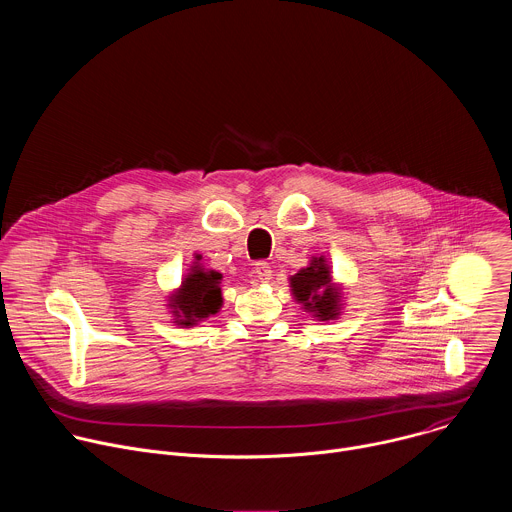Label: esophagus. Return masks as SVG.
I'll use <instances>...</instances> for the list:
<instances>
[{"instance_id":"1","label":"esophagus","mask_w":512,"mask_h":512,"mask_svg":"<svg viewBox=\"0 0 512 512\" xmlns=\"http://www.w3.org/2000/svg\"><path fill=\"white\" fill-rule=\"evenodd\" d=\"M253 273H255V277L261 281V283H267L269 279H271V265L269 263H265V261H257L255 263V267H253Z\"/></svg>"}]
</instances>
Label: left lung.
Segmentation results:
<instances>
[{"instance_id":"left-lung-1","label":"left lung","mask_w":512,"mask_h":512,"mask_svg":"<svg viewBox=\"0 0 512 512\" xmlns=\"http://www.w3.org/2000/svg\"><path fill=\"white\" fill-rule=\"evenodd\" d=\"M291 296L320 322L336 320L342 314V289L332 281V271L324 255L312 257L308 267H302L289 277Z\"/></svg>"}]
</instances>
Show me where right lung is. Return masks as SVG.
I'll list each match as a JSON object with an SVG mask.
<instances>
[{"label":"right lung","instance_id":"right-lung-1","mask_svg":"<svg viewBox=\"0 0 512 512\" xmlns=\"http://www.w3.org/2000/svg\"><path fill=\"white\" fill-rule=\"evenodd\" d=\"M200 261L202 255H194V263L184 275L182 285L168 298L174 324L182 328L196 326L204 318L216 314L223 306V275L214 269H204Z\"/></svg>","mask_w":512,"mask_h":512}]
</instances>
